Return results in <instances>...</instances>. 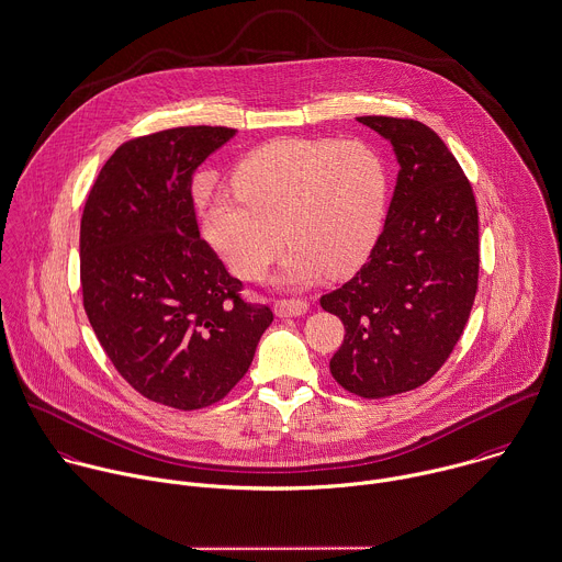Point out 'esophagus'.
Instances as JSON below:
<instances>
[{
    "label": "esophagus",
    "instance_id": "34e87169",
    "mask_svg": "<svg viewBox=\"0 0 562 562\" xmlns=\"http://www.w3.org/2000/svg\"><path fill=\"white\" fill-rule=\"evenodd\" d=\"M307 303L301 299H281L274 303V314L279 318H292V316H303L307 314Z\"/></svg>",
    "mask_w": 562,
    "mask_h": 562
}]
</instances>
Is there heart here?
<instances>
[{"instance_id":"b5f03b06","label":"heart","mask_w":562,"mask_h":562,"mask_svg":"<svg viewBox=\"0 0 562 562\" xmlns=\"http://www.w3.org/2000/svg\"><path fill=\"white\" fill-rule=\"evenodd\" d=\"M231 186L235 198H215L202 215L209 246L233 274L257 279L285 239L292 250L277 283L307 285L323 272L349 274L367 259L387 181L364 142L279 139L250 153Z\"/></svg>"}]
</instances>
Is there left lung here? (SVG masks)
<instances>
[{
	"label": "left lung",
	"instance_id": "obj_1",
	"mask_svg": "<svg viewBox=\"0 0 562 562\" xmlns=\"http://www.w3.org/2000/svg\"><path fill=\"white\" fill-rule=\"evenodd\" d=\"M358 122L392 144L396 186L369 261L321 305L345 325L334 379L381 398L423 385L451 356L477 292L480 228L471 183L429 126Z\"/></svg>",
	"mask_w": 562,
	"mask_h": 562
}]
</instances>
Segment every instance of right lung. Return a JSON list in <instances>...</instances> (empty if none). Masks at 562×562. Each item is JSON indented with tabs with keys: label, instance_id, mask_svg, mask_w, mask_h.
<instances>
[{
	"label": "right lung",
	"instance_id": "1",
	"mask_svg": "<svg viewBox=\"0 0 562 562\" xmlns=\"http://www.w3.org/2000/svg\"><path fill=\"white\" fill-rule=\"evenodd\" d=\"M235 133L183 126L122 144L82 211L87 318L117 373L177 409L224 398L272 323L270 307L239 299L193 211V172Z\"/></svg>",
	"mask_w": 562,
	"mask_h": 562
}]
</instances>
